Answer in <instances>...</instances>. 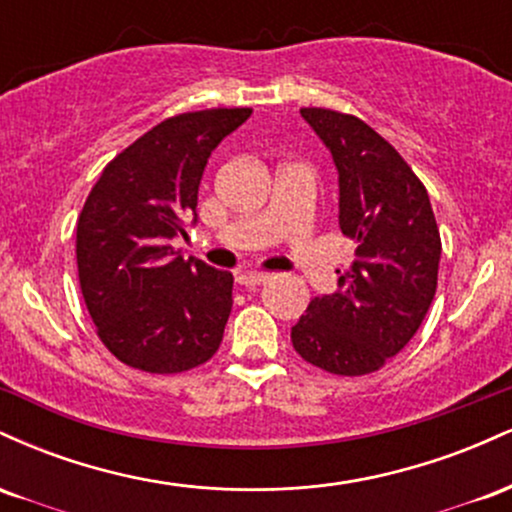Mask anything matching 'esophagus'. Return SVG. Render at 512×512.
Returning <instances> with one entry per match:
<instances>
[{"label": "esophagus", "instance_id": "obj_1", "mask_svg": "<svg viewBox=\"0 0 512 512\" xmlns=\"http://www.w3.org/2000/svg\"><path fill=\"white\" fill-rule=\"evenodd\" d=\"M269 279H272V274H267V272H240L238 274V284H243V286H260V284H267Z\"/></svg>", "mask_w": 512, "mask_h": 512}]
</instances>
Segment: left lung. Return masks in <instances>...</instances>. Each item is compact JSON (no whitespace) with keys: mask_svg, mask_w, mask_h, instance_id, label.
Instances as JSON below:
<instances>
[{"mask_svg":"<svg viewBox=\"0 0 512 512\" xmlns=\"http://www.w3.org/2000/svg\"><path fill=\"white\" fill-rule=\"evenodd\" d=\"M339 175V228L356 260L339 289L313 298L293 349L334 375L383 368L421 327L438 286L440 233L426 187L395 146L354 115L303 108Z\"/></svg>","mask_w":512,"mask_h":512,"instance_id":"left-lung-1","label":"left lung"}]
</instances>
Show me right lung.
I'll use <instances>...</instances> for the list:
<instances>
[{
  "instance_id": "add662e5",
  "label": "right lung",
  "mask_w": 512,
  "mask_h": 512,
  "mask_svg": "<svg viewBox=\"0 0 512 512\" xmlns=\"http://www.w3.org/2000/svg\"><path fill=\"white\" fill-rule=\"evenodd\" d=\"M252 115L214 108L168 117L127 146L93 185L76 223L81 293L113 356L146 373H182L219 349L233 274L182 257L211 151Z\"/></svg>"
}]
</instances>
